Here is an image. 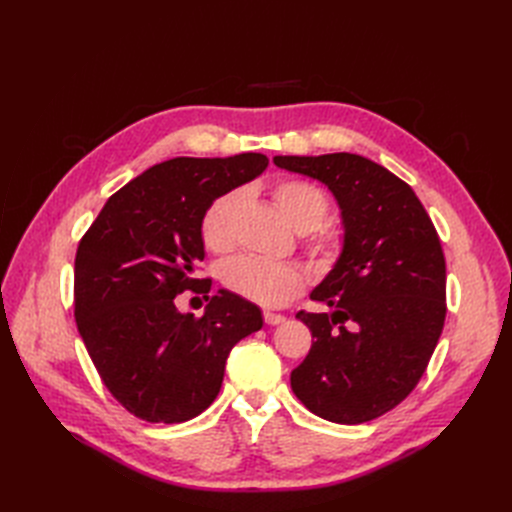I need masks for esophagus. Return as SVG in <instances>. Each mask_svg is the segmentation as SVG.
<instances>
[{
	"label": "esophagus",
	"instance_id": "obj_1",
	"mask_svg": "<svg viewBox=\"0 0 512 512\" xmlns=\"http://www.w3.org/2000/svg\"><path fill=\"white\" fill-rule=\"evenodd\" d=\"M262 318H265V322L271 324V327H275V324H282L286 320L282 314H271V312H265L262 314Z\"/></svg>",
	"mask_w": 512,
	"mask_h": 512
}]
</instances>
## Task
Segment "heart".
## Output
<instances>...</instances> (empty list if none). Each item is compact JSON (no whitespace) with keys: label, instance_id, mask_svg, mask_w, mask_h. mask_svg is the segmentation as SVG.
Segmentation results:
<instances>
[{"label":"heart","instance_id":"heart-1","mask_svg":"<svg viewBox=\"0 0 512 512\" xmlns=\"http://www.w3.org/2000/svg\"><path fill=\"white\" fill-rule=\"evenodd\" d=\"M271 196L286 222L303 235L305 250L320 269L335 265L344 250V228L327 220L329 196L305 179H282L271 185ZM245 203L243 190H228L207 207L200 222V237L211 252L224 254L237 241V220ZM228 290L258 305H284L301 292L303 280L297 267L256 256L232 258L222 269Z\"/></svg>","mask_w":512,"mask_h":512}]
</instances>
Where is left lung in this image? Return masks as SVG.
Segmentation results:
<instances>
[{"label": "left lung", "instance_id": "left-lung-1", "mask_svg": "<svg viewBox=\"0 0 512 512\" xmlns=\"http://www.w3.org/2000/svg\"><path fill=\"white\" fill-rule=\"evenodd\" d=\"M273 162L329 185L346 228L342 256L312 292L329 312L297 314L312 348L292 369V393L324 421H374L414 391L438 346L446 262L436 226L406 181L356 153Z\"/></svg>", "mask_w": 512, "mask_h": 512}]
</instances>
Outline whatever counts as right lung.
<instances>
[{"mask_svg":"<svg viewBox=\"0 0 512 512\" xmlns=\"http://www.w3.org/2000/svg\"><path fill=\"white\" fill-rule=\"evenodd\" d=\"M262 153L173 158L123 185L83 235L74 260V318L104 386L147 423H183L218 397L226 359L262 327L235 292L213 294L200 319L174 299L203 293L200 222L220 194L267 168Z\"/></svg>","mask_w":512,"mask_h":512,"instance_id":"obj_1","label":"right lung"}]
</instances>
